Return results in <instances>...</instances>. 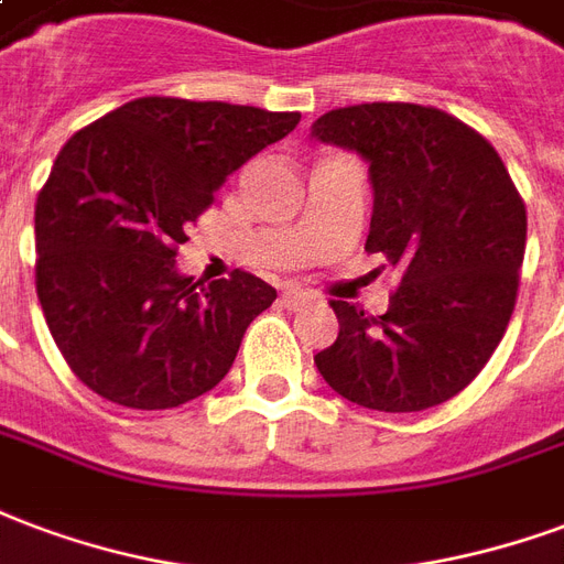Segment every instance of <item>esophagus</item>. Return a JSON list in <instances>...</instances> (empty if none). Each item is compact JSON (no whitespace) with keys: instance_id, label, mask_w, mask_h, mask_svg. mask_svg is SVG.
<instances>
[{"instance_id":"obj_1","label":"esophagus","mask_w":564,"mask_h":564,"mask_svg":"<svg viewBox=\"0 0 564 564\" xmlns=\"http://www.w3.org/2000/svg\"><path fill=\"white\" fill-rule=\"evenodd\" d=\"M316 295L307 293V290H302V286H286L281 295L283 307H290V311H299V307H304V304L314 302Z\"/></svg>"}]
</instances>
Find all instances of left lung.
I'll use <instances>...</instances> for the list:
<instances>
[{
  "label": "left lung",
  "mask_w": 564,
  "mask_h": 564,
  "mask_svg": "<svg viewBox=\"0 0 564 564\" xmlns=\"http://www.w3.org/2000/svg\"><path fill=\"white\" fill-rule=\"evenodd\" d=\"M314 137L370 161L365 250L403 271L382 316L332 302L340 332L316 367L367 410L440 406L481 373L514 314L527 203L494 145L436 107H340L316 119Z\"/></svg>",
  "instance_id": "obj_1"
}]
</instances>
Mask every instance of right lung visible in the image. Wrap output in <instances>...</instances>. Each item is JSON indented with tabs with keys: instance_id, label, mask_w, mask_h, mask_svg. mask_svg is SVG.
<instances>
[{
	"instance_id": "right-lung-1",
	"label": "right lung",
	"mask_w": 564,
	"mask_h": 564,
	"mask_svg": "<svg viewBox=\"0 0 564 564\" xmlns=\"http://www.w3.org/2000/svg\"><path fill=\"white\" fill-rule=\"evenodd\" d=\"M302 112L149 95L86 124L35 203V290L74 377L128 410H173L227 377L241 337L278 299L236 269L185 278V227L224 178Z\"/></svg>"
}]
</instances>
